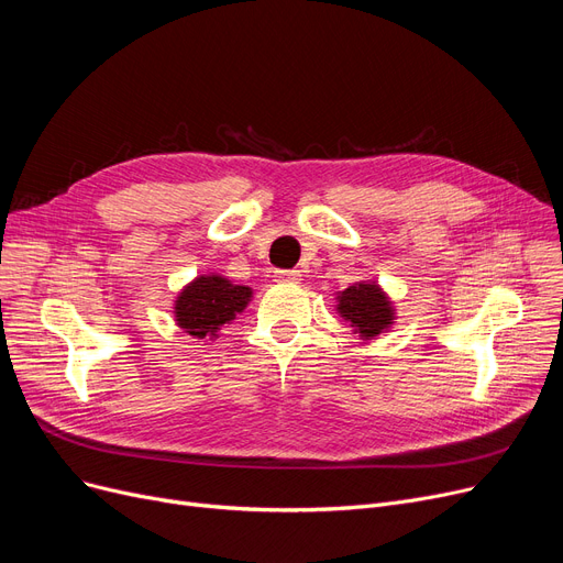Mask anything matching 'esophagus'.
Masks as SVG:
<instances>
[{
	"label": "esophagus",
	"mask_w": 563,
	"mask_h": 563,
	"mask_svg": "<svg viewBox=\"0 0 563 563\" xmlns=\"http://www.w3.org/2000/svg\"><path fill=\"white\" fill-rule=\"evenodd\" d=\"M275 277L279 279V282H300V271H277L275 273Z\"/></svg>",
	"instance_id": "esophagus-1"
}]
</instances>
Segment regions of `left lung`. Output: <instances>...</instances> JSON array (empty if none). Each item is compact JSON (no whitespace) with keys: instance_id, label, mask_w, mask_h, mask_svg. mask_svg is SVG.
I'll return each mask as SVG.
<instances>
[{"instance_id":"1","label":"left lung","mask_w":563,"mask_h":563,"mask_svg":"<svg viewBox=\"0 0 563 563\" xmlns=\"http://www.w3.org/2000/svg\"><path fill=\"white\" fill-rule=\"evenodd\" d=\"M341 316L362 336H378L391 325V305L376 284H357L339 296Z\"/></svg>"}]
</instances>
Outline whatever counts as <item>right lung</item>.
<instances>
[{
  "label": "right lung",
  "instance_id": "1",
  "mask_svg": "<svg viewBox=\"0 0 563 563\" xmlns=\"http://www.w3.org/2000/svg\"><path fill=\"white\" fill-rule=\"evenodd\" d=\"M250 296L247 286H233L224 277H199L176 300V320L195 339L212 336L247 307Z\"/></svg>",
  "mask_w": 563,
  "mask_h": 563
}]
</instances>
